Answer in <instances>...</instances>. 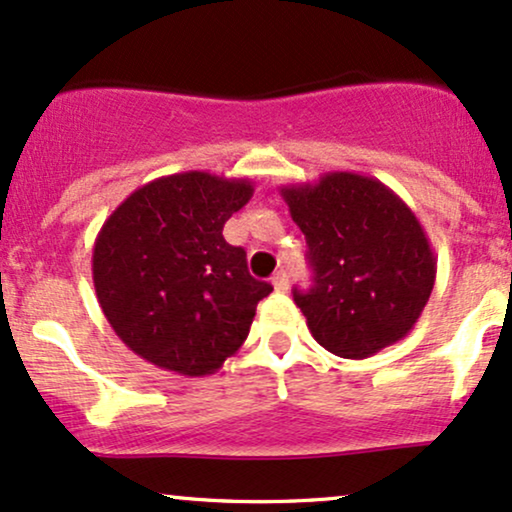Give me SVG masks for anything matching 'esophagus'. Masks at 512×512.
<instances>
[{
	"label": "esophagus",
	"instance_id": "1",
	"mask_svg": "<svg viewBox=\"0 0 512 512\" xmlns=\"http://www.w3.org/2000/svg\"><path fill=\"white\" fill-rule=\"evenodd\" d=\"M272 286H274V291H279V293L289 291V274H286V272H276L272 276Z\"/></svg>",
	"mask_w": 512,
	"mask_h": 512
}]
</instances>
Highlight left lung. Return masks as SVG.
Returning a JSON list of instances; mask_svg holds the SVG:
<instances>
[{"instance_id": "8db88e82", "label": "left lung", "mask_w": 512, "mask_h": 512, "mask_svg": "<svg viewBox=\"0 0 512 512\" xmlns=\"http://www.w3.org/2000/svg\"><path fill=\"white\" fill-rule=\"evenodd\" d=\"M281 197L308 243L313 286L293 289V301L315 342L358 361L407 337L436 284L414 211L380 180L346 170L284 185Z\"/></svg>"}]
</instances>
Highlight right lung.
I'll return each instance as SVG.
<instances>
[{"label": "right lung", "mask_w": 512, "mask_h": 512, "mask_svg": "<svg viewBox=\"0 0 512 512\" xmlns=\"http://www.w3.org/2000/svg\"><path fill=\"white\" fill-rule=\"evenodd\" d=\"M252 192L245 178L175 173L134 190L103 223L91 260L98 303L144 361L199 378L248 339L272 284L252 279L223 223Z\"/></svg>", "instance_id": "add662e5"}]
</instances>
